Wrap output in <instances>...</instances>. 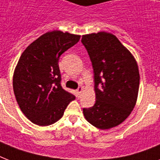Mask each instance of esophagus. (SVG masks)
<instances>
[{
	"label": "esophagus",
	"mask_w": 160,
	"mask_h": 160,
	"mask_svg": "<svg viewBox=\"0 0 160 160\" xmlns=\"http://www.w3.org/2000/svg\"><path fill=\"white\" fill-rule=\"evenodd\" d=\"M82 91H83L82 87H79L77 90H76V95H77L78 98L80 97V95H81V93H82Z\"/></svg>",
	"instance_id": "1"
}]
</instances>
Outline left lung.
Instances as JSON below:
<instances>
[{"mask_svg":"<svg viewBox=\"0 0 160 160\" xmlns=\"http://www.w3.org/2000/svg\"><path fill=\"white\" fill-rule=\"evenodd\" d=\"M94 70L95 103L84 108L90 124L101 129L120 124L136 104L139 73L131 53L116 36L99 32L82 36Z\"/></svg>","mask_w":160,"mask_h":160,"instance_id":"8db88e82","label":"left lung"}]
</instances>
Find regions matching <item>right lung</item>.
I'll return each mask as SVG.
<instances>
[{"instance_id":"add662e5","label":"right lung","mask_w":160,"mask_h":160,"mask_svg":"<svg viewBox=\"0 0 160 160\" xmlns=\"http://www.w3.org/2000/svg\"><path fill=\"white\" fill-rule=\"evenodd\" d=\"M80 38L60 31L47 32L21 55L14 72L13 90L21 111L34 124L55 123L75 99L61 86L59 60Z\"/></svg>"}]
</instances>
